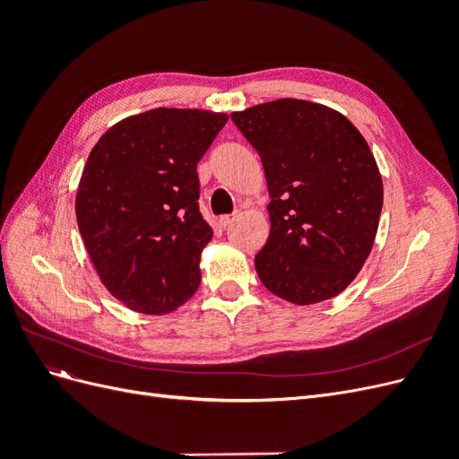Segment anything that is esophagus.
Segmentation results:
<instances>
[{
  "label": "esophagus",
  "instance_id": "obj_1",
  "mask_svg": "<svg viewBox=\"0 0 459 459\" xmlns=\"http://www.w3.org/2000/svg\"><path fill=\"white\" fill-rule=\"evenodd\" d=\"M235 220H238V214H224V216L220 218V224L224 226V228H228V226H231V224H233Z\"/></svg>",
  "mask_w": 459,
  "mask_h": 459
}]
</instances>
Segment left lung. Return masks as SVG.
Masks as SVG:
<instances>
[{
    "mask_svg": "<svg viewBox=\"0 0 459 459\" xmlns=\"http://www.w3.org/2000/svg\"><path fill=\"white\" fill-rule=\"evenodd\" d=\"M231 120L260 155L270 238L255 256L264 287L293 304L339 295L377 233L383 182L369 145L337 110L304 100L262 103Z\"/></svg>",
    "mask_w": 459,
    "mask_h": 459,
    "instance_id": "8db88e82",
    "label": "left lung"
}]
</instances>
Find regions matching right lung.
Masks as SVG:
<instances>
[{
  "label": "right lung",
  "instance_id": "1",
  "mask_svg": "<svg viewBox=\"0 0 459 459\" xmlns=\"http://www.w3.org/2000/svg\"><path fill=\"white\" fill-rule=\"evenodd\" d=\"M226 122L160 107L120 120L91 149L78 228L103 285L128 308L169 314L199 289L212 228L199 211L197 164Z\"/></svg>",
  "mask_w": 459,
  "mask_h": 459
}]
</instances>
